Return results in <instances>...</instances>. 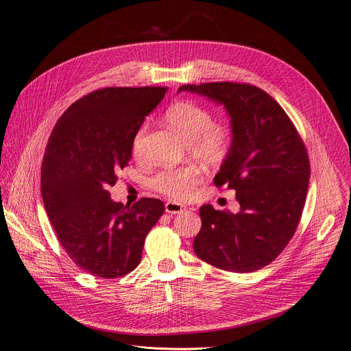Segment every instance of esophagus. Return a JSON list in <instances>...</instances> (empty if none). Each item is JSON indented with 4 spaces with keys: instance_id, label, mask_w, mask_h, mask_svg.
Instances as JSON below:
<instances>
[{
    "instance_id": "34e87169",
    "label": "esophagus",
    "mask_w": 351,
    "mask_h": 351,
    "mask_svg": "<svg viewBox=\"0 0 351 351\" xmlns=\"http://www.w3.org/2000/svg\"><path fill=\"white\" fill-rule=\"evenodd\" d=\"M165 210L166 213L169 214H179L182 213L185 210V207L180 204V202H176V201H167L165 204Z\"/></svg>"
}]
</instances>
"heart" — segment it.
<instances>
[{
	"label": "heart",
	"mask_w": 351,
	"mask_h": 351,
	"mask_svg": "<svg viewBox=\"0 0 351 351\" xmlns=\"http://www.w3.org/2000/svg\"><path fill=\"white\" fill-rule=\"evenodd\" d=\"M169 127L179 132L188 141V150L197 159L207 165H219L230 149L232 134L228 125L213 122L211 112L197 101L178 100L165 112ZM145 127L135 132L132 152L138 154L143 147ZM201 180V172L194 166L166 167L157 172L150 184L163 194L185 199L189 198Z\"/></svg>",
	"instance_id": "b5f03b06"
}]
</instances>
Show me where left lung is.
<instances>
[{"label":"left lung","mask_w":351,"mask_h":351,"mask_svg":"<svg viewBox=\"0 0 351 351\" xmlns=\"http://www.w3.org/2000/svg\"><path fill=\"white\" fill-rule=\"evenodd\" d=\"M180 92L204 96L228 112L232 143L214 184L234 189L241 206L236 214L202 206L194 252L232 273L263 268L285 250L299 224L311 176L304 144L282 108L255 86L185 84Z\"/></svg>","instance_id":"8db88e82"}]
</instances>
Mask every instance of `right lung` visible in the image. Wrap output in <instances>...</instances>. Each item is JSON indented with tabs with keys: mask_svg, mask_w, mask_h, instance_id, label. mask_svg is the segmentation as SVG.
Segmentation results:
<instances>
[{
	"mask_svg": "<svg viewBox=\"0 0 351 351\" xmlns=\"http://www.w3.org/2000/svg\"><path fill=\"white\" fill-rule=\"evenodd\" d=\"M167 87H108L78 99L55 123L40 171L45 210L77 267L100 278L125 276L141 261L147 233L165 204L123 206L109 186L132 154V138Z\"/></svg>",
	"mask_w": 351,
	"mask_h": 351,
	"instance_id": "right-lung-1",
	"label": "right lung"
}]
</instances>
